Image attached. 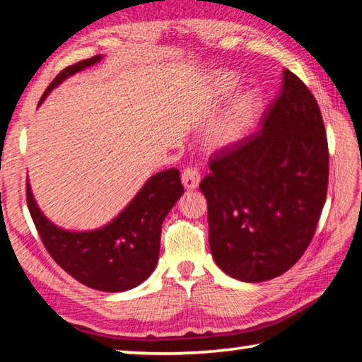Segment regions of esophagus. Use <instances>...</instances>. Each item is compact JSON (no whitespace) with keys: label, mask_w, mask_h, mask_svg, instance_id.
Instances as JSON below:
<instances>
[{"label":"esophagus","mask_w":362,"mask_h":362,"mask_svg":"<svg viewBox=\"0 0 362 362\" xmlns=\"http://www.w3.org/2000/svg\"><path fill=\"white\" fill-rule=\"evenodd\" d=\"M201 174L196 168H185L182 173V183L187 189H194L199 185Z\"/></svg>","instance_id":"34e87169"}]
</instances>
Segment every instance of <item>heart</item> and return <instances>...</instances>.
Wrapping results in <instances>:
<instances>
[{
    "mask_svg": "<svg viewBox=\"0 0 362 362\" xmlns=\"http://www.w3.org/2000/svg\"><path fill=\"white\" fill-rule=\"evenodd\" d=\"M238 86V78L231 73L220 75L216 83H214V90L218 97L230 95ZM259 107V99L254 93H247L241 95L231 108L223 115V118L218 121V124L214 127L211 134V142L216 146H226L233 142H236L241 132L246 129L249 121Z\"/></svg>",
    "mask_w": 362,
    "mask_h": 362,
    "instance_id": "b5f03b06",
    "label": "heart"
}]
</instances>
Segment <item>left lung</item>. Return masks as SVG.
<instances>
[{
  "mask_svg": "<svg viewBox=\"0 0 362 362\" xmlns=\"http://www.w3.org/2000/svg\"><path fill=\"white\" fill-rule=\"evenodd\" d=\"M262 131L211 156L199 183L214 260L231 278L262 283L310 246L326 203L329 146L315 95L291 70Z\"/></svg>",
  "mask_w": 362,
  "mask_h": 362,
  "instance_id": "obj_1",
  "label": "left lung"
}]
</instances>
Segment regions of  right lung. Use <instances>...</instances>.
Listing matches in <instances>:
<instances>
[{"label":"right lung","mask_w":362,"mask_h":362,"mask_svg":"<svg viewBox=\"0 0 362 362\" xmlns=\"http://www.w3.org/2000/svg\"><path fill=\"white\" fill-rule=\"evenodd\" d=\"M100 56L64 69L47 86L40 103L73 73L97 64ZM183 193L180 173L168 169L145 183L113 222L94 231H65L36 206L27 180V206L42 244L60 268L95 291L122 292L150 276L158 263L163 220Z\"/></svg>","instance_id":"1"}]
</instances>
